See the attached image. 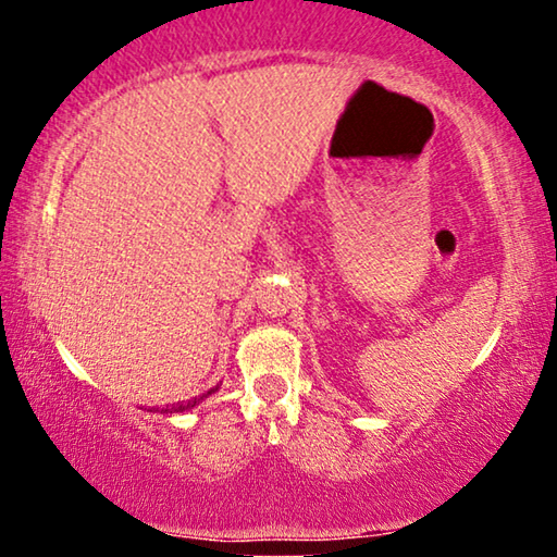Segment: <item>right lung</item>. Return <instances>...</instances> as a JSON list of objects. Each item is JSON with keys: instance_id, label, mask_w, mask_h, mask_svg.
<instances>
[{"instance_id": "obj_1", "label": "right lung", "mask_w": 557, "mask_h": 557, "mask_svg": "<svg viewBox=\"0 0 557 557\" xmlns=\"http://www.w3.org/2000/svg\"><path fill=\"white\" fill-rule=\"evenodd\" d=\"M219 391V385H215V388H211L209 393H203V395H199V398H191V400H182V403H176V405H166V408H162V412H186V410H194L196 405H199L206 395H211V393H215Z\"/></svg>"}]
</instances>
